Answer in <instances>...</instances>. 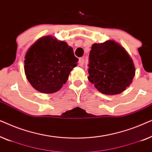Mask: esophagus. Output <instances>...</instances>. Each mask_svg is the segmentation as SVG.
I'll return each mask as SVG.
<instances>
[{
	"label": "esophagus",
	"instance_id": "1",
	"mask_svg": "<svg viewBox=\"0 0 152 152\" xmlns=\"http://www.w3.org/2000/svg\"><path fill=\"white\" fill-rule=\"evenodd\" d=\"M79 64H80V66H84V58H80V60H79Z\"/></svg>",
	"mask_w": 152,
	"mask_h": 152
}]
</instances>
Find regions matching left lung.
I'll list each match as a JSON object with an SVG mask.
<instances>
[{"mask_svg": "<svg viewBox=\"0 0 152 152\" xmlns=\"http://www.w3.org/2000/svg\"><path fill=\"white\" fill-rule=\"evenodd\" d=\"M88 80L103 94L116 95L132 82L135 67L124 48L114 41L94 43L89 54Z\"/></svg>", "mask_w": 152, "mask_h": 152, "instance_id": "left-lung-1", "label": "left lung"}]
</instances>
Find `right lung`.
Masks as SVG:
<instances>
[{
    "label": "right lung",
    "mask_w": 152,
    "mask_h": 152,
    "mask_svg": "<svg viewBox=\"0 0 152 152\" xmlns=\"http://www.w3.org/2000/svg\"><path fill=\"white\" fill-rule=\"evenodd\" d=\"M25 58L27 79L36 90L44 93L59 91L78 61L71 47L51 36L39 39Z\"/></svg>",
    "instance_id": "right-lung-1"
}]
</instances>
